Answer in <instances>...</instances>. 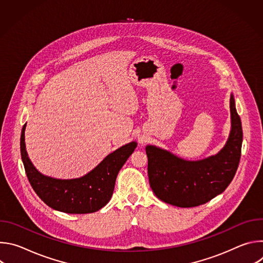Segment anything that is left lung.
<instances>
[{
	"label": "left lung",
	"mask_w": 263,
	"mask_h": 263,
	"mask_svg": "<svg viewBox=\"0 0 263 263\" xmlns=\"http://www.w3.org/2000/svg\"><path fill=\"white\" fill-rule=\"evenodd\" d=\"M232 129L229 139L215 156L186 161L165 149L147 145V174L151 189L161 201L183 208L212 200L227 189L237 171L242 143L240 118L230 98Z\"/></svg>",
	"instance_id": "1"
}]
</instances>
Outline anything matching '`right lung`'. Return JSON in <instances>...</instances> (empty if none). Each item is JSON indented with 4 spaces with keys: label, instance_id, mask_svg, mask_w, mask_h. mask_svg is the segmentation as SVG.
I'll return each instance as SVG.
<instances>
[{
    "label": "right lung",
    "instance_id": "1",
    "mask_svg": "<svg viewBox=\"0 0 263 263\" xmlns=\"http://www.w3.org/2000/svg\"><path fill=\"white\" fill-rule=\"evenodd\" d=\"M25 129L21 134V155L32 189L51 208L74 214L100 210L114 194L118 174L137 143L132 141L109 154L95 170L79 179L59 180L42 175L31 163L25 146Z\"/></svg>",
    "mask_w": 263,
    "mask_h": 263
}]
</instances>
